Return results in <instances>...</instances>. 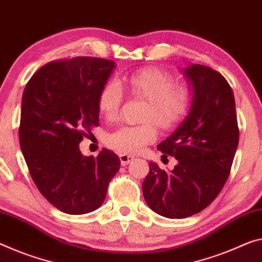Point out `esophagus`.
Returning a JSON list of instances; mask_svg holds the SVG:
<instances>
[{"mask_svg": "<svg viewBox=\"0 0 262 262\" xmlns=\"http://www.w3.org/2000/svg\"><path fill=\"white\" fill-rule=\"evenodd\" d=\"M133 160H135V159H134V156H132V155H126V154L120 155V161H121L122 165H127L128 163H130Z\"/></svg>", "mask_w": 262, "mask_h": 262, "instance_id": "1", "label": "esophagus"}]
</instances>
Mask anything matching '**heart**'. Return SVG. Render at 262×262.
I'll list each match as a JSON object with an SVG mask.
<instances>
[{
    "label": "heart",
    "instance_id": "1",
    "mask_svg": "<svg viewBox=\"0 0 262 262\" xmlns=\"http://www.w3.org/2000/svg\"><path fill=\"white\" fill-rule=\"evenodd\" d=\"M122 84L132 95L148 101L144 120H152L163 128L173 126L189 107L188 90L175 87L173 79L157 69H146L133 73L123 78ZM122 98V90L118 81L106 82L99 94L100 113L106 119H114L118 115ZM156 138L155 126L147 122L140 126H121L108 136L107 143L120 152L138 154Z\"/></svg>",
    "mask_w": 262,
    "mask_h": 262
}]
</instances>
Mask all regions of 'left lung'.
I'll return each mask as SVG.
<instances>
[{"label":"left lung","mask_w":262,"mask_h":262,"mask_svg":"<svg viewBox=\"0 0 262 262\" xmlns=\"http://www.w3.org/2000/svg\"><path fill=\"white\" fill-rule=\"evenodd\" d=\"M192 91L188 115L157 146L175 156L171 171L149 163L142 183L148 206L165 218L181 219L204 210L221 192L230 175L239 142L234 95L221 73L204 65L182 70Z\"/></svg>","instance_id":"8db88e82"}]
</instances>
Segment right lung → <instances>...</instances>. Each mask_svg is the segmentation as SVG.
Wrapping results in <instances>:
<instances>
[{
	"mask_svg": "<svg viewBox=\"0 0 262 262\" xmlns=\"http://www.w3.org/2000/svg\"><path fill=\"white\" fill-rule=\"evenodd\" d=\"M114 69V61L102 58L52 61L24 89L20 150L40 193L64 213L85 214L100 207L121 165L108 149L97 157L79 149L86 130L99 126V94Z\"/></svg>",
	"mask_w": 262,
	"mask_h": 262,
	"instance_id": "1",
	"label": "right lung"
}]
</instances>
